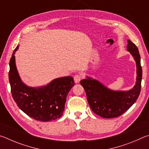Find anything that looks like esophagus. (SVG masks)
I'll return each instance as SVG.
<instances>
[{
	"label": "esophagus",
	"mask_w": 149,
	"mask_h": 149,
	"mask_svg": "<svg viewBox=\"0 0 149 149\" xmlns=\"http://www.w3.org/2000/svg\"><path fill=\"white\" fill-rule=\"evenodd\" d=\"M74 78L75 83H76V84H77V83H79L81 79V76L80 75H75Z\"/></svg>",
	"instance_id": "1"
}]
</instances>
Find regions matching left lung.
<instances>
[{"label":"left lung","instance_id":"obj_1","mask_svg":"<svg viewBox=\"0 0 149 149\" xmlns=\"http://www.w3.org/2000/svg\"><path fill=\"white\" fill-rule=\"evenodd\" d=\"M127 50L134 58L137 68L135 85L129 91H114L101 82L86 76L81 80L80 84L84 88L87 99L91 110L104 118H116L123 114L136 102L140 94L142 80L141 57L136 45L127 40Z\"/></svg>","mask_w":149,"mask_h":149}]
</instances>
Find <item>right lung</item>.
<instances>
[{"label":"right lung","instance_id":"obj_1","mask_svg":"<svg viewBox=\"0 0 149 149\" xmlns=\"http://www.w3.org/2000/svg\"><path fill=\"white\" fill-rule=\"evenodd\" d=\"M14 50L10 60L9 81L14 101L24 113L42 122L58 119L64 113L66 97L74 85V78L65 76L51 81L41 87H29L22 81L17 72Z\"/></svg>","mask_w":149,"mask_h":149}]
</instances>
